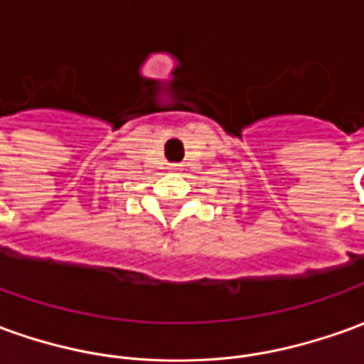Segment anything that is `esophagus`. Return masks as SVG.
I'll return each mask as SVG.
<instances>
[{"label": "esophagus", "mask_w": 364, "mask_h": 364, "mask_svg": "<svg viewBox=\"0 0 364 364\" xmlns=\"http://www.w3.org/2000/svg\"><path fill=\"white\" fill-rule=\"evenodd\" d=\"M171 169L173 171H177V169H179V165H171Z\"/></svg>", "instance_id": "obj_1"}]
</instances>
